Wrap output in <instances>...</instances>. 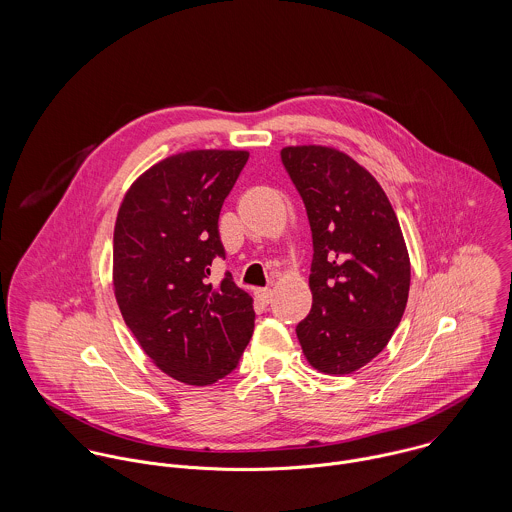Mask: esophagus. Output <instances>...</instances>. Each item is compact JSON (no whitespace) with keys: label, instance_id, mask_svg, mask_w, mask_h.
Instances as JSON below:
<instances>
[{"label":"esophagus","instance_id":"obj_1","mask_svg":"<svg viewBox=\"0 0 512 512\" xmlns=\"http://www.w3.org/2000/svg\"><path fill=\"white\" fill-rule=\"evenodd\" d=\"M272 297H274V293H272V290H268V288L256 290V299H258L260 303H264V305H268V303L272 301Z\"/></svg>","mask_w":512,"mask_h":512}]
</instances>
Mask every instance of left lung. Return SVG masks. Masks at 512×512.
<instances>
[{"mask_svg":"<svg viewBox=\"0 0 512 512\" xmlns=\"http://www.w3.org/2000/svg\"><path fill=\"white\" fill-rule=\"evenodd\" d=\"M280 155L313 238V303L295 333L313 368L351 374L388 345L404 315L406 242L382 187L355 159L321 146Z\"/></svg>","mask_w":512,"mask_h":512,"instance_id":"8db88e82","label":"left lung"}]
</instances>
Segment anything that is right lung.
Masks as SVG:
<instances>
[{"label":"right lung","instance_id":"obj_1","mask_svg":"<svg viewBox=\"0 0 512 512\" xmlns=\"http://www.w3.org/2000/svg\"><path fill=\"white\" fill-rule=\"evenodd\" d=\"M248 161L246 151L199 149L153 165L126 193L114 228V293L147 357L193 386L230 374L252 337V297L224 260L219 215Z\"/></svg>","mask_w":512,"mask_h":512}]
</instances>
